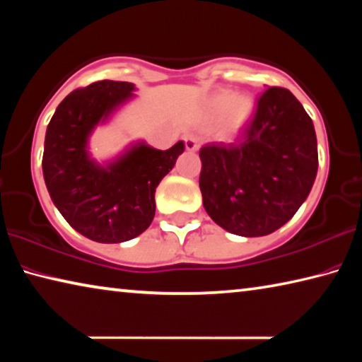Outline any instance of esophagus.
<instances>
[{"label":"esophagus","mask_w":362,"mask_h":362,"mask_svg":"<svg viewBox=\"0 0 362 362\" xmlns=\"http://www.w3.org/2000/svg\"><path fill=\"white\" fill-rule=\"evenodd\" d=\"M185 148L188 151H196L199 148V139L194 137V136H185Z\"/></svg>","instance_id":"obj_1"}]
</instances>
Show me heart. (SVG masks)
<instances>
[{
  "instance_id": "obj_1",
  "label": "heart",
  "mask_w": 362,
  "mask_h": 362,
  "mask_svg": "<svg viewBox=\"0 0 362 362\" xmlns=\"http://www.w3.org/2000/svg\"><path fill=\"white\" fill-rule=\"evenodd\" d=\"M233 110L231 122L235 127L244 126V122L249 119V116L252 115L254 103L249 97H241L231 90H222L217 95H214L211 100V112L217 116H223L230 113Z\"/></svg>"
}]
</instances>
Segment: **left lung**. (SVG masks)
I'll return each instance as SVG.
<instances>
[{
	"mask_svg": "<svg viewBox=\"0 0 362 362\" xmlns=\"http://www.w3.org/2000/svg\"><path fill=\"white\" fill-rule=\"evenodd\" d=\"M199 158L209 217L235 235L265 236L289 222L313 187V121L291 90L273 86L259 97L235 144H206Z\"/></svg>",
	"mask_w": 362,
	"mask_h": 362,
	"instance_id": "obj_1",
	"label": "left lung"
}]
</instances>
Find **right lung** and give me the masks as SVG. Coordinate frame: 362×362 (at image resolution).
I'll return each instance as SVG.
<instances>
[{
  "label": "right lung",
  "instance_id": "obj_1",
  "mask_svg": "<svg viewBox=\"0 0 362 362\" xmlns=\"http://www.w3.org/2000/svg\"><path fill=\"white\" fill-rule=\"evenodd\" d=\"M134 84L95 81L60 102L49 122L42 175L52 203L73 228L97 243H122L139 236L155 217V192L185 150L139 144L102 168L88 155V137L100 121L132 97Z\"/></svg>",
  "mask_w": 362,
  "mask_h": 362
}]
</instances>
